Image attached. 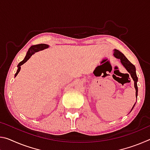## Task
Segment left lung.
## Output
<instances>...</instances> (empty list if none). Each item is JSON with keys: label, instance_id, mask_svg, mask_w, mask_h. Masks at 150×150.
I'll use <instances>...</instances> for the list:
<instances>
[{"label": "left lung", "instance_id": "1", "mask_svg": "<svg viewBox=\"0 0 150 150\" xmlns=\"http://www.w3.org/2000/svg\"><path fill=\"white\" fill-rule=\"evenodd\" d=\"M114 55L118 59H120L122 64L124 65V67L126 68V70L128 71V73H130L132 78L133 79L134 81V87L136 88V96H138V86H137V81H138V77H137L136 73V67L130 61H129L125 57L122 53H121L120 51L118 50H115L114 52Z\"/></svg>", "mask_w": 150, "mask_h": 150}]
</instances>
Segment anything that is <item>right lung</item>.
<instances>
[{
    "instance_id": "right-lung-1",
    "label": "right lung",
    "mask_w": 150,
    "mask_h": 150,
    "mask_svg": "<svg viewBox=\"0 0 150 150\" xmlns=\"http://www.w3.org/2000/svg\"><path fill=\"white\" fill-rule=\"evenodd\" d=\"M49 47V45H47V44H38V45H32V46L30 47L29 48L26 57L24 59L23 61H22L21 62H20L18 63V70H17V72L16 73V74H15V77H16V75H18V73L20 72V66L22 65H23L24 63H26L28 60L30 59V57L32 56V54H34L35 52H38V51L40 50H43L45 49V48H47Z\"/></svg>"
}]
</instances>
